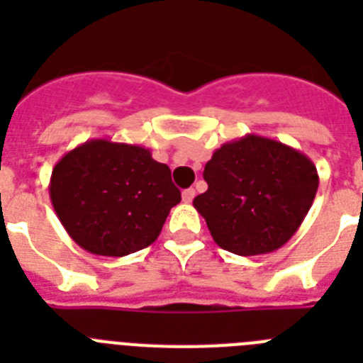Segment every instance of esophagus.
Listing matches in <instances>:
<instances>
[{
	"mask_svg": "<svg viewBox=\"0 0 363 363\" xmlns=\"http://www.w3.org/2000/svg\"><path fill=\"white\" fill-rule=\"evenodd\" d=\"M194 196H196V191H194V189H185L184 192H182V198H184V201H192L194 200Z\"/></svg>",
	"mask_w": 363,
	"mask_h": 363,
	"instance_id": "esophagus-1",
	"label": "esophagus"
}]
</instances>
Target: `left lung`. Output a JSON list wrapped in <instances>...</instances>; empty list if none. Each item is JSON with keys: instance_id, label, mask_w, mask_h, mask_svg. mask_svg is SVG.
<instances>
[{"instance_id": "left-lung-1", "label": "left lung", "mask_w": 363, "mask_h": 363, "mask_svg": "<svg viewBox=\"0 0 363 363\" xmlns=\"http://www.w3.org/2000/svg\"><path fill=\"white\" fill-rule=\"evenodd\" d=\"M203 179L209 189L192 205L214 242L238 256L267 255L289 242L320 184L306 154L256 134L214 150Z\"/></svg>"}]
</instances>
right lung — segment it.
<instances>
[{"instance_id": "obj_1", "label": "right lung", "mask_w": 363, "mask_h": 363, "mask_svg": "<svg viewBox=\"0 0 363 363\" xmlns=\"http://www.w3.org/2000/svg\"><path fill=\"white\" fill-rule=\"evenodd\" d=\"M50 201L70 238L98 256H127L162 233L182 200L171 169L150 150L111 140H89L54 165Z\"/></svg>"}]
</instances>
